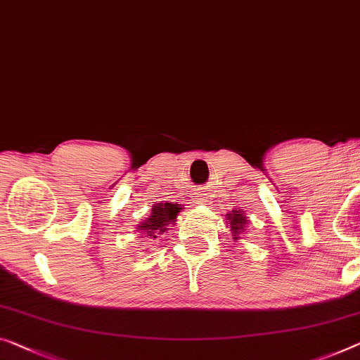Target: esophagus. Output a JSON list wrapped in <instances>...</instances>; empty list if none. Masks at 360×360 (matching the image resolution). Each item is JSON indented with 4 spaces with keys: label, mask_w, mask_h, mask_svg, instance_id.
Segmentation results:
<instances>
[{
    "label": "esophagus",
    "mask_w": 360,
    "mask_h": 360,
    "mask_svg": "<svg viewBox=\"0 0 360 360\" xmlns=\"http://www.w3.org/2000/svg\"><path fill=\"white\" fill-rule=\"evenodd\" d=\"M197 202H203V198H197Z\"/></svg>",
    "instance_id": "esophagus-1"
}]
</instances>
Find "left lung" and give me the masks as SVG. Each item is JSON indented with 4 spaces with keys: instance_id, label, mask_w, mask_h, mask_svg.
Instances as JSON below:
<instances>
[{
    "instance_id": "8db88e82",
    "label": "left lung",
    "mask_w": 360,
    "mask_h": 360,
    "mask_svg": "<svg viewBox=\"0 0 360 360\" xmlns=\"http://www.w3.org/2000/svg\"><path fill=\"white\" fill-rule=\"evenodd\" d=\"M226 219H228V224H229V233H231L233 239L234 240H239L240 236L245 234L248 231V224H249V219L245 217V213L243 212V208H236L231 213H226Z\"/></svg>"
}]
</instances>
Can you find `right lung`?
Returning a JSON list of instances; mask_svg holds the SVG:
<instances>
[{
	"label": "right lung",
	"instance_id": "1",
	"mask_svg": "<svg viewBox=\"0 0 360 360\" xmlns=\"http://www.w3.org/2000/svg\"><path fill=\"white\" fill-rule=\"evenodd\" d=\"M181 203H153L152 212H150L148 218L143 219L137 224L139 233H141V238L146 239H157L160 234H165L168 231L169 224L176 223V218H178L179 212L182 210Z\"/></svg>",
	"mask_w": 360,
	"mask_h": 360
}]
</instances>
